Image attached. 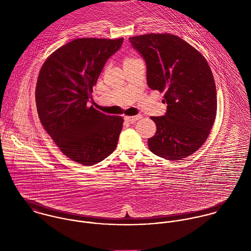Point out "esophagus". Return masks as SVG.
Segmentation results:
<instances>
[{
	"label": "esophagus",
	"mask_w": 251,
	"mask_h": 251,
	"mask_svg": "<svg viewBox=\"0 0 251 251\" xmlns=\"http://www.w3.org/2000/svg\"><path fill=\"white\" fill-rule=\"evenodd\" d=\"M143 118V116L142 115H137V116H126L125 117V120L126 121V122H128V123H130V124H132V123H134V122H136V121H138V120H140V119H142Z\"/></svg>",
	"instance_id": "1"
}]
</instances>
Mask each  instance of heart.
<instances>
[{
    "label": "heart",
    "instance_id": "1",
    "mask_svg": "<svg viewBox=\"0 0 251 251\" xmlns=\"http://www.w3.org/2000/svg\"><path fill=\"white\" fill-rule=\"evenodd\" d=\"M136 60H139V59H138V58H135V57H132V56L126 57V58L124 59V65H126V64H129V63H132V62H134V61H136Z\"/></svg>",
    "mask_w": 251,
    "mask_h": 251
}]
</instances>
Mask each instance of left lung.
<instances>
[{
  "mask_svg": "<svg viewBox=\"0 0 251 251\" xmlns=\"http://www.w3.org/2000/svg\"><path fill=\"white\" fill-rule=\"evenodd\" d=\"M129 41L147 65L151 90L164 92V116L151 117L156 132L148 139L151 152L168 160H180L207 140L216 116V88L205 57L172 34L131 36Z\"/></svg>",
  "mask_w": 251,
  "mask_h": 251,
  "instance_id": "1",
  "label": "left lung"
}]
</instances>
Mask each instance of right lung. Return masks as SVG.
I'll list each match as a JSON object with an SVG mask.
<instances>
[{"instance_id": "right-lung-1", "label": "right lung", "mask_w": 251, "mask_h": 251, "mask_svg": "<svg viewBox=\"0 0 251 251\" xmlns=\"http://www.w3.org/2000/svg\"><path fill=\"white\" fill-rule=\"evenodd\" d=\"M124 38H76L54 51L37 77V114L46 132L73 161L91 166L110 155L123 128L121 116L88 106L93 87Z\"/></svg>"}]
</instances>
